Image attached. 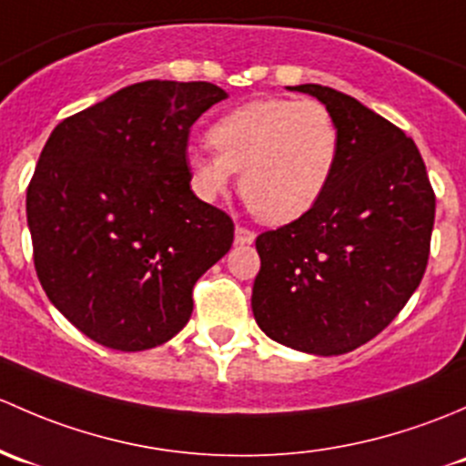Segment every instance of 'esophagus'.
Instances as JSON below:
<instances>
[{
    "label": "esophagus",
    "instance_id": "obj_1",
    "mask_svg": "<svg viewBox=\"0 0 466 466\" xmlns=\"http://www.w3.org/2000/svg\"><path fill=\"white\" fill-rule=\"evenodd\" d=\"M256 239V233L247 227H235V244H251Z\"/></svg>",
    "mask_w": 466,
    "mask_h": 466
}]
</instances>
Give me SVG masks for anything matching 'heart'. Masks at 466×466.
Wrapping results in <instances>:
<instances>
[{
  "instance_id": "heart-1",
  "label": "heart",
  "mask_w": 466,
  "mask_h": 466,
  "mask_svg": "<svg viewBox=\"0 0 466 466\" xmlns=\"http://www.w3.org/2000/svg\"><path fill=\"white\" fill-rule=\"evenodd\" d=\"M215 152H190L195 190L218 199L239 172V193L258 219L287 224L328 193L340 157V129L320 100L260 98L208 129Z\"/></svg>"
}]
</instances>
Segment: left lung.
I'll return each instance as SVG.
<instances>
[{
  "label": "left lung",
  "mask_w": 466,
  "mask_h": 466,
  "mask_svg": "<svg viewBox=\"0 0 466 466\" xmlns=\"http://www.w3.org/2000/svg\"><path fill=\"white\" fill-rule=\"evenodd\" d=\"M337 118L340 157L319 204L256 238L251 307L267 337L300 352H352L375 339L424 278L435 193L415 141L357 98L299 85Z\"/></svg>",
  "instance_id": "1"
}]
</instances>
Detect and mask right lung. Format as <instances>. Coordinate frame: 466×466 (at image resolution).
Returning <instances> with one entry per match:
<instances>
[{
	"label": "right lung",
	"mask_w": 466,
	"mask_h": 466,
	"mask_svg": "<svg viewBox=\"0 0 466 466\" xmlns=\"http://www.w3.org/2000/svg\"><path fill=\"white\" fill-rule=\"evenodd\" d=\"M227 98L146 80L57 123L26 188L33 262L49 300L105 348L175 337L193 287L233 244V219L190 190V127Z\"/></svg>",
	"instance_id": "add662e5"
}]
</instances>
